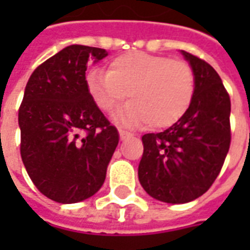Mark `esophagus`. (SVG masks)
<instances>
[{
    "label": "esophagus",
    "mask_w": 250,
    "mask_h": 250,
    "mask_svg": "<svg viewBox=\"0 0 250 250\" xmlns=\"http://www.w3.org/2000/svg\"><path fill=\"white\" fill-rule=\"evenodd\" d=\"M130 135V134H128V132H125V131H123V130H120L119 131V136H120V141H125V138H127V136Z\"/></svg>",
    "instance_id": "obj_1"
}]
</instances>
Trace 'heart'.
I'll return each instance as SVG.
<instances>
[{"label": "heart", "instance_id": "heart-1", "mask_svg": "<svg viewBox=\"0 0 250 250\" xmlns=\"http://www.w3.org/2000/svg\"><path fill=\"white\" fill-rule=\"evenodd\" d=\"M87 85L95 104L107 114L128 95L131 102L115 116L119 125L142 127L151 123L154 128H167L190 107L195 76L184 60L128 52L112 59L108 71H89Z\"/></svg>", "mask_w": 250, "mask_h": 250}]
</instances>
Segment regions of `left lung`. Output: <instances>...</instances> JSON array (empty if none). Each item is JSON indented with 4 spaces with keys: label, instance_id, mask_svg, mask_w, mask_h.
I'll return each instance as SVG.
<instances>
[{
    "label": "left lung",
    "instance_id": "obj_1",
    "mask_svg": "<svg viewBox=\"0 0 250 250\" xmlns=\"http://www.w3.org/2000/svg\"><path fill=\"white\" fill-rule=\"evenodd\" d=\"M193 68L195 91L186 114L158 134H145L138 167L142 188L166 204H186L206 193L230 146V99L213 66L181 51Z\"/></svg>",
    "mask_w": 250,
    "mask_h": 250
}]
</instances>
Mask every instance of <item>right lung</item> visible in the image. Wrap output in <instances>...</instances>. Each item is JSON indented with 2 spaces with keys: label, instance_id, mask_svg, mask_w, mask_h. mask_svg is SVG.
Listing matches in <instances>:
<instances>
[{
  "label": "right lung",
  "instance_id": "obj_1",
  "mask_svg": "<svg viewBox=\"0 0 250 250\" xmlns=\"http://www.w3.org/2000/svg\"><path fill=\"white\" fill-rule=\"evenodd\" d=\"M102 48L65 46L37 66L19 111L21 158L32 182L59 204H76L102 188L119 134L89 95L88 62Z\"/></svg>",
  "mask_w": 250,
  "mask_h": 250
}]
</instances>
